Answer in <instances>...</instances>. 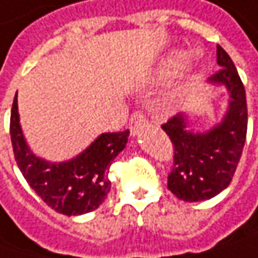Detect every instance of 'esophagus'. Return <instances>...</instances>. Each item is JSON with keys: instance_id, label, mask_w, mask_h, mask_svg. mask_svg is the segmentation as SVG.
Here are the masks:
<instances>
[{"instance_id": "34e87169", "label": "esophagus", "mask_w": 258, "mask_h": 258, "mask_svg": "<svg viewBox=\"0 0 258 258\" xmlns=\"http://www.w3.org/2000/svg\"><path fill=\"white\" fill-rule=\"evenodd\" d=\"M147 121L149 119H147V116H146L143 111H136L134 114L131 115V118H130V131H131V134L136 136L139 128L142 125H144V124H147Z\"/></svg>"}]
</instances>
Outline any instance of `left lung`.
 <instances>
[{"label": "left lung", "instance_id": "left-lung-1", "mask_svg": "<svg viewBox=\"0 0 258 258\" xmlns=\"http://www.w3.org/2000/svg\"><path fill=\"white\" fill-rule=\"evenodd\" d=\"M216 71L209 82L223 84L229 92V108L222 122L207 133L189 131L182 114L162 125L174 147V166L168 188L184 202H203L218 196L234 176L247 137L245 89L226 51L218 45Z\"/></svg>", "mask_w": 258, "mask_h": 258}]
</instances>
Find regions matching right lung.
Listing matches in <instances>:
<instances>
[{
  "label": "right lung",
  "mask_w": 258,
  "mask_h": 258,
  "mask_svg": "<svg viewBox=\"0 0 258 258\" xmlns=\"http://www.w3.org/2000/svg\"><path fill=\"white\" fill-rule=\"evenodd\" d=\"M10 134L14 158L27 184L55 212L77 216L102 205L111 189L108 178L112 160L128 142V130L105 133L83 153L67 162L52 163L35 156L20 127L17 93L13 100Z\"/></svg>",
  "instance_id": "right-lung-1"
}]
</instances>
